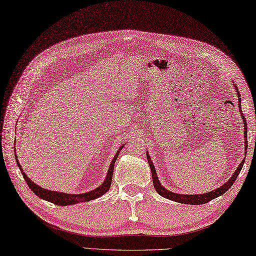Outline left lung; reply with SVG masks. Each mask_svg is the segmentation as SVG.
Instances as JSON below:
<instances>
[{"label":"left lung","instance_id":"obj_1","mask_svg":"<svg viewBox=\"0 0 256 256\" xmlns=\"http://www.w3.org/2000/svg\"><path fill=\"white\" fill-rule=\"evenodd\" d=\"M234 89H236V96H238V102H239V112L240 114L242 116V120H243V124H244V155H246V150H248V124H246V120L244 118V114L242 113V110H241V96H240V93H239V90H238V86H236L234 84H232ZM146 158H148V165H150V168H151V174H152V179H153V184H154V188L155 190H156V192L158 193L160 196H162L165 198H168V200H172V201H175V202H178V203H184V204H191V205H200V204H204V203H208L212 200H214V198H218L222 196L224 193H225L230 186H232L234 182L236 177L239 176V174L242 170V166L243 164H244V160H243L241 163L239 164L238 168H236V170L234 172V175L230 177L227 182L224 184L222 186H218V188L214 189L213 191H210L208 193H202V194H180V193H175V192H172L170 190H167L166 188H164L163 186L160 184V180H158V174H156V170H155L154 167V164L153 162L151 160V158H150L148 155V152H146Z\"/></svg>","mask_w":256,"mask_h":256}]
</instances>
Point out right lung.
Instances as JSON below:
<instances>
[{
    "instance_id": "add662e5",
    "label": "right lung",
    "mask_w": 256,
    "mask_h": 256,
    "mask_svg": "<svg viewBox=\"0 0 256 256\" xmlns=\"http://www.w3.org/2000/svg\"><path fill=\"white\" fill-rule=\"evenodd\" d=\"M124 146V143L120 146L118 148L117 153L115 154L114 158L112 160V163L108 167V175L105 177L104 182H102L101 186H98V188L94 190H91L89 192H84V193H79V194H72V193H64V192H58V191H52L48 189H44L42 186H38L34 184V182H31V179L27 177L26 174L22 170V167L20 164V162L17 160V155H16V150H15V158L17 162V165L20 167V172L22 174L24 179L26 180V182L28 184L29 188L31 189L36 196H39L42 200H46L48 202L54 203L56 205H62V206H67V205H72V204H77L80 202H88L91 200H94V198H98V196H102L104 193H106L110 186L112 182V178H113V172H114V165H115V160L117 158V155L120 154V150Z\"/></svg>"
}]
</instances>
